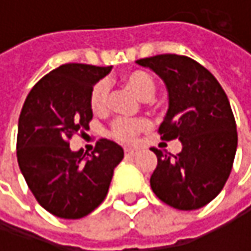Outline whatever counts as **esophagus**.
<instances>
[{"label":"esophagus","instance_id":"esophagus-1","mask_svg":"<svg viewBox=\"0 0 251 251\" xmlns=\"http://www.w3.org/2000/svg\"><path fill=\"white\" fill-rule=\"evenodd\" d=\"M136 152H138V151H136L135 148H125V155L127 158H132Z\"/></svg>","mask_w":251,"mask_h":251}]
</instances>
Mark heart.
I'll return each instance as SVG.
<instances>
[{"label": "heart", "mask_w": 251, "mask_h": 251, "mask_svg": "<svg viewBox=\"0 0 251 251\" xmlns=\"http://www.w3.org/2000/svg\"><path fill=\"white\" fill-rule=\"evenodd\" d=\"M122 81L127 88H130L139 99L148 100L155 93V81L154 78L144 71H130L122 76ZM110 100V87L107 81L101 79L90 91V107L96 115H103L109 109ZM150 126V122L145 119H116L112 125V136L121 142H132L138 136V133Z\"/></svg>", "instance_id": "obj_1"}]
</instances>
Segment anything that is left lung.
<instances>
[{
  "label": "left lung",
  "instance_id": "8db88e82",
  "mask_svg": "<svg viewBox=\"0 0 251 251\" xmlns=\"http://www.w3.org/2000/svg\"><path fill=\"white\" fill-rule=\"evenodd\" d=\"M136 64L152 70L169 91V110L158 127L161 139L181 142L176 155L152 148L158 163L151 189L176 209H199L223 190L237 151V126L226 91L187 56L166 53Z\"/></svg>",
  "mask_w": 251,
  "mask_h": 251
}]
</instances>
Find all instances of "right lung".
Masks as SVG:
<instances>
[{
    "mask_svg": "<svg viewBox=\"0 0 251 251\" xmlns=\"http://www.w3.org/2000/svg\"><path fill=\"white\" fill-rule=\"evenodd\" d=\"M112 67L65 64L36 82L25 99L17 132V161L36 201L52 215L78 220L106 198L124 150L100 139L88 157L70 139L93 119L90 91Z\"/></svg>",
    "mask_w": 251,
    "mask_h": 251,
    "instance_id": "obj_1",
    "label": "right lung"
}]
</instances>
